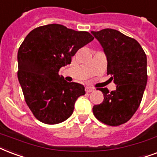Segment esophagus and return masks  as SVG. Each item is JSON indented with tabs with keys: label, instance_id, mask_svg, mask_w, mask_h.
Returning a JSON list of instances; mask_svg holds the SVG:
<instances>
[{
	"label": "esophagus",
	"instance_id": "obj_1",
	"mask_svg": "<svg viewBox=\"0 0 157 157\" xmlns=\"http://www.w3.org/2000/svg\"><path fill=\"white\" fill-rule=\"evenodd\" d=\"M93 90H94V88H92V87H88V86L86 87V91L87 93H89V92H92Z\"/></svg>",
	"mask_w": 157,
	"mask_h": 157
}]
</instances>
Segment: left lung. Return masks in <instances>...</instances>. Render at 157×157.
<instances>
[{"label": "left lung", "mask_w": 157, "mask_h": 157, "mask_svg": "<svg viewBox=\"0 0 157 157\" xmlns=\"http://www.w3.org/2000/svg\"><path fill=\"white\" fill-rule=\"evenodd\" d=\"M107 57V75L116 86L109 92L100 88L104 100L94 105L98 120L109 126L125 124L139 107L147 82V55L139 43L113 29L92 31Z\"/></svg>", "instance_id": "1"}]
</instances>
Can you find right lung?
<instances>
[{
  "mask_svg": "<svg viewBox=\"0 0 157 157\" xmlns=\"http://www.w3.org/2000/svg\"><path fill=\"white\" fill-rule=\"evenodd\" d=\"M94 37L58 24L34 29L18 51V79L25 100L38 120L57 124L67 120L76 100L86 94L83 85L67 82L58 71Z\"/></svg>",
  "mask_w": 157,
  "mask_h": 157,
  "instance_id": "1",
  "label": "right lung"
}]
</instances>
